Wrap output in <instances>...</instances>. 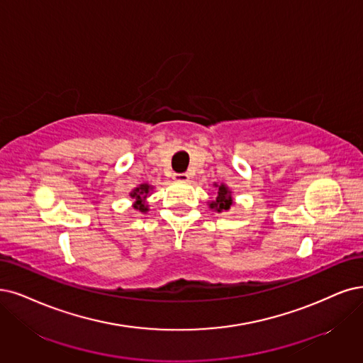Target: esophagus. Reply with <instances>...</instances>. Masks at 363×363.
<instances>
[{"instance_id": "obj_1", "label": "esophagus", "mask_w": 363, "mask_h": 363, "mask_svg": "<svg viewBox=\"0 0 363 363\" xmlns=\"http://www.w3.org/2000/svg\"><path fill=\"white\" fill-rule=\"evenodd\" d=\"M173 179L174 181H179V182H186L190 179V174L189 173H174L173 174Z\"/></svg>"}]
</instances>
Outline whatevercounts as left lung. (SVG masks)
<instances>
[{"label":"left lung","instance_id":"left-lung-1","mask_svg":"<svg viewBox=\"0 0 363 363\" xmlns=\"http://www.w3.org/2000/svg\"><path fill=\"white\" fill-rule=\"evenodd\" d=\"M216 186L218 189L217 197L216 200L209 202V208L217 211V212H223V211H229L230 206L233 205V197H232V191L229 190V186L224 184H216Z\"/></svg>","mask_w":363,"mask_h":363}]
</instances>
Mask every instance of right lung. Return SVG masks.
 <instances>
[{"label":"right lung","instance_id":"right-lung-1","mask_svg":"<svg viewBox=\"0 0 363 363\" xmlns=\"http://www.w3.org/2000/svg\"><path fill=\"white\" fill-rule=\"evenodd\" d=\"M151 190H152L151 185L140 184L139 186H136V189H134V190L130 193V197L134 199V205H133L134 209H138V211H140V212H146V211H147L146 197L150 196Z\"/></svg>","mask_w":363,"mask_h":363}]
</instances>
